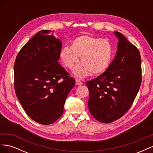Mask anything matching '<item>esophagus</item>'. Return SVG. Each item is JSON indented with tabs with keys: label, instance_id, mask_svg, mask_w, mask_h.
<instances>
[{
	"label": "esophagus",
	"instance_id": "34e87169",
	"mask_svg": "<svg viewBox=\"0 0 153 153\" xmlns=\"http://www.w3.org/2000/svg\"><path fill=\"white\" fill-rule=\"evenodd\" d=\"M76 82V84L78 85H82V82L80 80V79H78V78H76L75 80Z\"/></svg>",
	"mask_w": 153,
	"mask_h": 153
}]
</instances>
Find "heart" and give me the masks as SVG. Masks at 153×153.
I'll return each mask as SVG.
<instances>
[{
	"label": "heart",
	"instance_id": "heart-1",
	"mask_svg": "<svg viewBox=\"0 0 153 153\" xmlns=\"http://www.w3.org/2000/svg\"><path fill=\"white\" fill-rule=\"evenodd\" d=\"M112 47L108 40L83 34L72 41L71 48H62L60 57L66 67L71 69L80 56L82 62L75 68L74 73L83 77L90 72L99 75L105 71L112 59Z\"/></svg>",
	"mask_w": 153,
	"mask_h": 153
}]
</instances>
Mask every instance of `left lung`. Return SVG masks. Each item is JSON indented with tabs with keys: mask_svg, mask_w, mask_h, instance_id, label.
<instances>
[{
	"mask_svg": "<svg viewBox=\"0 0 153 153\" xmlns=\"http://www.w3.org/2000/svg\"><path fill=\"white\" fill-rule=\"evenodd\" d=\"M115 34L119 42L113 61L104 73L86 83L90 112L103 123H112L128 112L142 82L139 51L121 33Z\"/></svg>",
	"mask_w": 153,
	"mask_h": 153,
	"instance_id": "left-lung-1",
	"label": "left lung"
}]
</instances>
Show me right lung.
I'll return each instance as SVG.
<instances>
[{
  "label": "right lung",
  "mask_w": 153,
  "mask_h": 153,
  "mask_svg": "<svg viewBox=\"0 0 153 153\" xmlns=\"http://www.w3.org/2000/svg\"><path fill=\"white\" fill-rule=\"evenodd\" d=\"M51 30L38 32L22 48L14 64V86L26 114L50 124L61 116L75 78L59 63L62 43Z\"/></svg>",
  "instance_id": "obj_1"
}]
</instances>
